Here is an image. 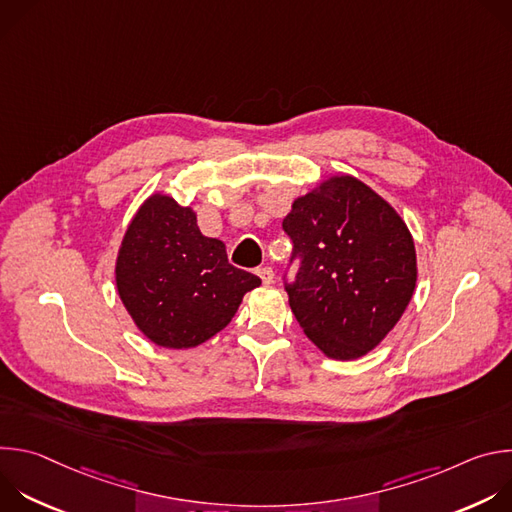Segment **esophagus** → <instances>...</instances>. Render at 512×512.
<instances>
[{
	"mask_svg": "<svg viewBox=\"0 0 512 512\" xmlns=\"http://www.w3.org/2000/svg\"><path fill=\"white\" fill-rule=\"evenodd\" d=\"M257 275L261 277V281H263L265 285H269V283L273 281V269L267 267V265H265V267H259V269H257Z\"/></svg>",
	"mask_w": 512,
	"mask_h": 512,
	"instance_id": "1",
	"label": "esophagus"
}]
</instances>
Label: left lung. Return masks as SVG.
Instances as JSON below:
<instances>
[{"instance_id": "obj_1", "label": "left lung", "mask_w": 512, "mask_h": 512, "mask_svg": "<svg viewBox=\"0 0 512 512\" xmlns=\"http://www.w3.org/2000/svg\"><path fill=\"white\" fill-rule=\"evenodd\" d=\"M294 281L289 306L330 358L373 350L403 316L417 281L415 245L395 208L352 176H334L300 196L283 218Z\"/></svg>"}]
</instances>
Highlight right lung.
<instances>
[{"instance_id": "1", "label": "right lung", "mask_w": 512, "mask_h": 512, "mask_svg": "<svg viewBox=\"0 0 512 512\" xmlns=\"http://www.w3.org/2000/svg\"><path fill=\"white\" fill-rule=\"evenodd\" d=\"M117 291L137 328L164 348H192L221 332L247 291L261 285L227 259L225 243L204 237L196 214L174 198L143 202L123 237Z\"/></svg>"}]
</instances>
